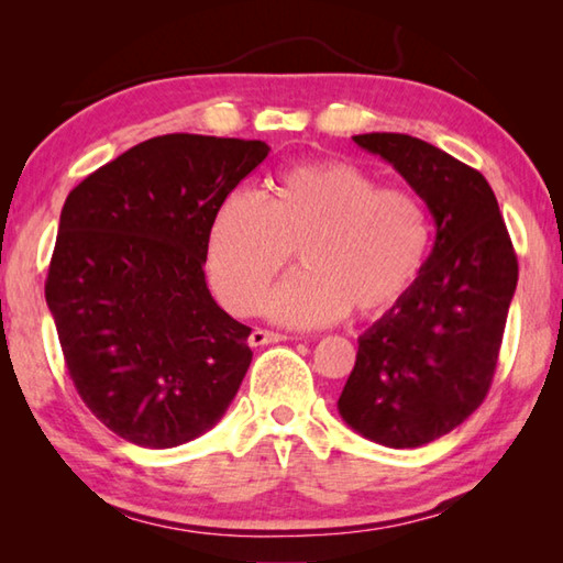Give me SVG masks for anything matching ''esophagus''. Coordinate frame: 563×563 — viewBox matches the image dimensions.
<instances>
[{
    "instance_id": "obj_1",
    "label": "esophagus",
    "mask_w": 563,
    "mask_h": 563,
    "mask_svg": "<svg viewBox=\"0 0 563 563\" xmlns=\"http://www.w3.org/2000/svg\"><path fill=\"white\" fill-rule=\"evenodd\" d=\"M283 340H288V338L280 335V332L255 328L251 332V338H247V345H251V347H263V345H271V342H283Z\"/></svg>"
}]
</instances>
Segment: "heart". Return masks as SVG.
Segmentation results:
<instances>
[{"label": "heart", "instance_id": "1", "mask_svg": "<svg viewBox=\"0 0 563 563\" xmlns=\"http://www.w3.org/2000/svg\"><path fill=\"white\" fill-rule=\"evenodd\" d=\"M298 245L302 268L271 295L268 316L320 328L377 316L422 273L430 247L424 206L405 188H383L345 161L300 164L273 180L271 198L235 188L208 233L206 265L218 298L235 316L261 308Z\"/></svg>", "mask_w": 563, "mask_h": 563}]
</instances>
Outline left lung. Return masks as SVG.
<instances>
[{
    "instance_id": "obj_1",
    "label": "left lung",
    "mask_w": 563,
    "mask_h": 563,
    "mask_svg": "<svg viewBox=\"0 0 563 563\" xmlns=\"http://www.w3.org/2000/svg\"><path fill=\"white\" fill-rule=\"evenodd\" d=\"M402 176L434 218L422 273L357 340L338 399L357 434L412 450L452 432L489 393L519 265L479 170L407 133L352 136Z\"/></svg>"
}]
</instances>
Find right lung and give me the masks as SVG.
Returning a JSON list of instances; mask_svg holds the SVG:
<instances>
[{
  "instance_id": "obj_1",
  "label": "right lung",
  "mask_w": 563,
  "mask_h": 563,
  "mask_svg": "<svg viewBox=\"0 0 563 563\" xmlns=\"http://www.w3.org/2000/svg\"><path fill=\"white\" fill-rule=\"evenodd\" d=\"M268 151L166 133L66 196L46 305L76 393L126 442L170 450L201 437L251 367V328L218 308L203 263L218 206Z\"/></svg>"
}]
</instances>
